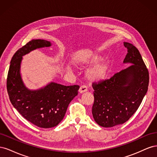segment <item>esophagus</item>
Instances as JSON below:
<instances>
[{
    "mask_svg": "<svg viewBox=\"0 0 157 157\" xmlns=\"http://www.w3.org/2000/svg\"><path fill=\"white\" fill-rule=\"evenodd\" d=\"M87 90H88V87L86 86V85H82V86L79 88V92L83 93V92H86Z\"/></svg>",
    "mask_w": 157,
    "mask_h": 157,
    "instance_id": "esophagus-1",
    "label": "esophagus"
}]
</instances>
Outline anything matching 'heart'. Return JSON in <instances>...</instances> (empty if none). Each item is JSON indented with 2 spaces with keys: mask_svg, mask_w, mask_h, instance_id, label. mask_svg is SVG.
<instances>
[{
  "mask_svg": "<svg viewBox=\"0 0 157 157\" xmlns=\"http://www.w3.org/2000/svg\"><path fill=\"white\" fill-rule=\"evenodd\" d=\"M102 58L99 55L95 54L90 56L87 60L88 63H96L101 60ZM110 68V64L107 61H105L94 66L87 71V77L92 80H98L105 78Z\"/></svg>",
  "mask_w": 157,
  "mask_h": 157,
  "instance_id": "obj_1",
  "label": "heart"
}]
</instances>
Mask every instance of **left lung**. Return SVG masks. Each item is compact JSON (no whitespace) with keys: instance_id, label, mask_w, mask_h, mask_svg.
<instances>
[{"instance_id":"left-lung-1","label":"left lung","mask_w":157,"mask_h":157,"mask_svg":"<svg viewBox=\"0 0 157 157\" xmlns=\"http://www.w3.org/2000/svg\"><path fill=\"white\" fill-rule=\"evenodd\" d=\"M124 45L128 51L124 63L132 65L109 79L92 84V115L96 122L103 127H113L129 120L148 90L149 71L139 50L128 42H124Z\"/></svg>"}]
</instances>
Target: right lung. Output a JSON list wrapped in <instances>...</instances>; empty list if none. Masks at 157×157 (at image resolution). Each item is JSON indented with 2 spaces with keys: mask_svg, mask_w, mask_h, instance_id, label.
Wrapping results in <instances>:
<instances>
[{
  "mask_svg": "<svg viewBox=\"0 0 157 157\" xmlns=\"http://www.w3.org/2000/svg\"><path fill=\"white\" fill-rule=\"evenodd\" d=\"M50 45L49 41L33 39L18 49L10 61L6 80L8 94L14 108L26 120L43 128L54 127L62 121L69 103L78 94L80 88L78 85L66 86L54 82L35 91L25 88L20 73L22 56Z\"/></svg>",
  "mask_w": 157,
  "mask_h": 157,
  "instance_id": "add662e5",
  "label": "right lung"
}]
</instances>
